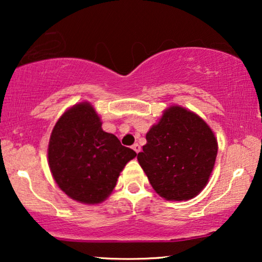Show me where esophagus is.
<instances>
[{"label": "esophagus", "instance_id": "34e87169", "mask_svg": "<svg viewBox=\"0 0 262 262\" xmlns=\"http://www.w3.org/2000/svg\"><path fill=\"white\" fill-rule=\"evenodd\" d=\"M132 149H134L135 150V151L136 152H139V151H141V146H139V144H138V143H135V144L134 145H132Z\"/></svg>", "mask_w": 262, "mask_h": 262}]
</instances>
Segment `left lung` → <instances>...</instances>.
<instances>
[{
	"label": "left lung",
	"instance_id": "1",
	"mask_svg": "<svg viewBox=\"0 0 262 262\" xmlns=\"http://www.w3.org/2000/svg\"><path fill=\"white\" fill-rule=\"evenodd\" d=\"M217 141L202 118L173 106L146 134L137 160L152 188L167 200H188L205 187L217 156Z\"/></svg>",
	"mask_w": 262,
	"mask_h": 262
}]
</instances>
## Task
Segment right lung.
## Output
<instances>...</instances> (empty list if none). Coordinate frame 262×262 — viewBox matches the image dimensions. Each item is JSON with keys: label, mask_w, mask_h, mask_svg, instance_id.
I'll return each mask as SVG.
<instances>
[{"label": "right lung", "mask_w": 262, "mask_h": 262, "mask_svg": "<svg viewBox=\"0 0 262 262\" xmlns=\"http://www.w3.org/2000/svg\"><path fill=\"white\" fill-rule=\"evenodd\" d=\"M136 155L102 130L88 102L71 107L59 118L49 143V164L57 185L71 199L84 204L103 202Z\"/></svg>", "instance_id": "right-lung-1"}]
</instances>
